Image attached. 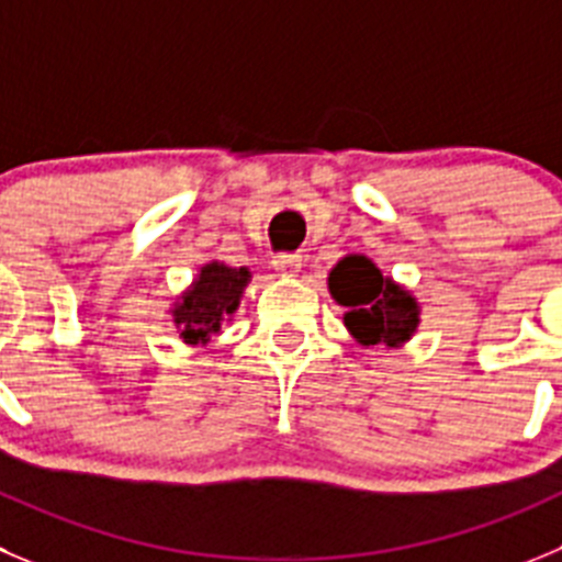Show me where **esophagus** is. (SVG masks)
<instances>
[{"mask_svg": "<svg viewBox=\"0 0 562 562\" xmlns=\"http://www.w3.org/2000/svg\"><path fill=\"white\" fill-rule=\"evenodd\" d=\"M271 266H274V271L280 277H296L299 269H302V257H299V255H277L274 260H271Z\"/></svg>", "mask_w": 562, "mask_h": 562, "instance_id": "34e87169", "label": "esophagus"}]
</instances>
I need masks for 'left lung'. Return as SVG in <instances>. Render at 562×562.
Returning a JSON list of instances; mask_svg holds the SVG:
<instances>
[{
    "instance_id": "obj_1",
    "label": "left lung",
    "mask_w": 562,
    "mask_h": 562,
    "mask_svg": "<svg viewBox=\"0 0 562 562\" xmlns=\"http://www.w3.org/2000/svg\"><path fill=\"white\" fill-rule=\"evenodd\" d=\"M329 296L346 307L344 327L360 346L402 349L422 324V305L366 255H346L327 277Z\"/></svg>"
}]
</instances>
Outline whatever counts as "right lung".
Returning <instances> with one entry per match:
<instances>
[{
	"instance_id": "add662e5",
	"label": "right lung",
	"mask_w": 562,
	"mask_h": 562,
	"mask_svg": "<svg viewBox=\"0 0 562 562\" xmlns=\"http://www.w3.org/2000/svg\"><path fill=\"white\" fill-rule=\"evenodd\" d=\"M249 280L251 271L246 266L235 269L222 260L199 266L191 285L177 293L175 305L169 307L182 344L204 346L213 335L222 333V324L233 322Z\"/></svg>"
}]
</instances>
